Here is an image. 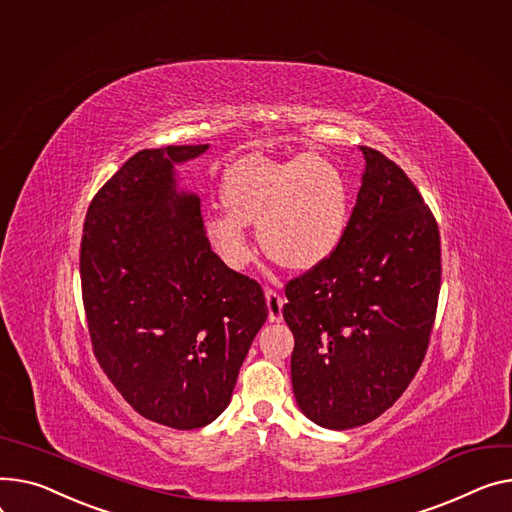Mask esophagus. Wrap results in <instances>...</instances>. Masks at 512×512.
<instances>
[{
  "label": "esophagus",
  "instance_id": "1",
  "mask_svg": "<svg viewBox=\"0 0 512 512\" xmlns=\"http://www.w3.org/2000/svg\"><path fill=\"white\" fill-rule=\"evenodd\" d=\"M265 302H267V317L271 323H280L282 321V306H284V298L276 292L267 288L265 290Z\"/></svg>",
  "mask_w": 512,
  "mask_h": 512
}]
</instances>
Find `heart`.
<instances>
[{
	"label": "heart",
	"instance_id": "1",
	"mask_svg": "<svg viewBox=\"0 0 512 512\" xmlns=\"http://www.w3.org/2000/svg\"><path fill=\"white\" fill-rule=\"evenodd\" d=\"M226 212L206 218L218 255L234 269L251 259L247 224H257L263 251L290 269H313L342 243L350 189L337 164L323 156H247L224 175Z\"/></svg>",
	"mask_w": 512,
	"mask_h": 512
}]
</instances>
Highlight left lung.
<instances>
[{"mask_svg":"<svg viewBox=\"0 0 512 512\" xmlns=\"http://www.w3.org/2000/svg\"><path fill=\"white\" fill-rule=\"evenodd\" d=\"M366 166L335 253L286 286L300 412L329 430L379 418L424 360L440 292V236L416 185L385 154Z\"/></svg>","mask_w":512,"mask_h":512,"instance_id":"left-lung-1","label":"left lung"}]
</instances>
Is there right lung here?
Here are the masks:
<instances>
[{
    "mask_svg": "<svg viewBox=\"0 0 512 512\" xmlns=\"http://www.w3.org/2000/svg\"><path fill=\"white\" fill-rule=\"evenodd\" d=\"M210 146L133 154L94 195L80 278L92 350L144 418L193 430L230 403L267 319L261 286L212 251L199 197L175 166Z\"/></svg>",
    "mask_w": 512,
    "mask_h": 512,
    "instance_id": "obj_1",
    "label": "right lung"
}]
</instances>
